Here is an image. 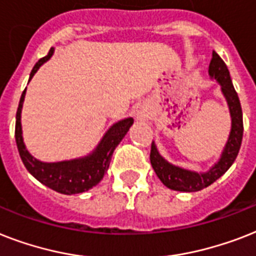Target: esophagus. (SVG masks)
Wrapping results in <instances>:
<instances>
[{
    "mask_svg": "<svg viewBox=\"0 0 256 256\" xmlns=\"http://www.w3.org/2000/svg\"><path fill=\"white\" fill-rule=\"evenodd\" d=\"M136 120L138 121H147L148 120V113L144 109H139L136 112Z\"/></svg>",
    "mask_w": 256,
    "mask_h": 256,
    "instance_id": "esophagus-1",
    "label": "esophagus"
}]
</instances>
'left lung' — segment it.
<instances>
[{
    "label": "left lung",
    "mask_w": 256,
    "mask_h": 256,
    "mask_svg": "<svg viewBox=\"0 0 256 256\" xmlns=\"http://www.w3.org/2000/svg\"><path fill=\"white\" fill-rule=\"evenodd\" d=\"M209 76L217 80L221 85V90L228 101V105H229L232 130H230L229 138L224 147L220 160L206 172L189 171V170H184V168L168 163L159 154L156 144L152 140L151 152H150L151 166L164 186L170 189H174V190L197 192V190L206 188L232 167V164L234 163L236 155L240 152L243 136L242 108H240L238 94L232 86L229 70L226 67L225 62L220 58L216 51H213L210 64H209Z\"/></svg>",
    "instance_id": "obj_1"
}]
</instances>
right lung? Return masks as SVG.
Here are the masks:
<instances>
[{
  "instance_id": "1",
  "label": "right lung",
  "mask_w": 256,
  "mask_h": 256,
  "mask_svg": "<svg viewBox=\"0 0 256 256\" xmlns=\"http://www.w3.org/2000/svg\"><path fill=\"white\" fill-rule=\"evenodd\" d=\"M52 54L54 48H51L48 55L44 56L43 59H40L38 63L35 64L32 70H31L28 81L36 74V70H39L42 64H44L52 56ZM24 94H26V89L20 96V105H18V110H16V142L18 151H20V156L24 162V167L27 168V171L30 172L38 182H40L43 186H48L56 192L63 193V194L82 193L97 186L102 180L104 175L106 174L114 150L124 139L130 126L134 124V120L128 117L116 122L105 132L97 147L93 150V152H90L86 156L72 159V160L44 163V162L35 159L27 151L24 143L20 113H22V106H24Z\"/></svg>"
}]
</instances>
